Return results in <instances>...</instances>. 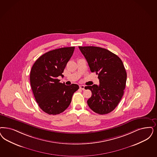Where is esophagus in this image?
Returning <instances> with one entry per match:
<instances>
[{
    "mask_svg": "<svg viewBox=\"0 0 157 157\" xmlns=\"http://www.w3.org/2000/svg\"><path fill=\"white\" fill-rule=\"evenodd\" d=\"M79 88L82 89V90H84L85 89V86H84V85H80L79 86Z\"/></svg>",
    "mask_w": 157,
    "mask_h": 157,
    "instance_id": "1",
    "label": "esophagus"
}]
</instances>
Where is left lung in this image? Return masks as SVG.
<instances>
[{"label":"left lung","mask_w":157,"mask_h":157,"mask_svg":"<svg viewBox=\"0 0 157 157\" xmlns=\"http://www.w3.org/2000/svg\"><path fill=\"white\" fill-rule=\"evenodd\" d=\"M92 72L98 75L100 84L85 87L92 93L87 101L96 113L107 114L119 104L124 93L127 74L122 60L107 49L96 46H79Z\"/></svg>","instance_id":"left-lung-1"}]
</instances>
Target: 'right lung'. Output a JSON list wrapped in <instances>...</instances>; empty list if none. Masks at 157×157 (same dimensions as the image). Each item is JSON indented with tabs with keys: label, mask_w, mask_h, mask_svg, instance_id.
<instances>
[{
	"label": "right lung",
	"mask_w": 157,
	"mask_h": 157,
	"mask_svg": "<svg viewBox=\"0 0 157 157\" xmlns=\"http://www.w3.org/2000/svg\"><path fill=\"white\" fill-rule=\"evenodd\" d=\"M75 47L62 48L44 53L33 64L30 73V82L35 98L44 113L57 115L70 105L76 84L65 85L57 77L62 73L72 56Z\"/></svg>",
	"instance_id": "1"
}]
</instances>
